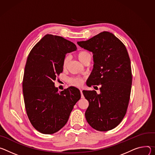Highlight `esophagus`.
<instances>
[{"label":"esophagus","instance_id":"obj_1","mask_svg":"<svg viewBox=\"0 0 155 155\" xmlns=\"http://www.w3.org/2000/svg\"><path fill=\"white\" fill-rule=\"evenodd\" d=\"M80 92H81V97L82 98H84V95L82 94V91L81 89H80Z\"/></svg>","mask_w":155,"mask_h":155}]
</instances>
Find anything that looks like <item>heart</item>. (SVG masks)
I'll list each match as a JSON object with an SVG mask.
<instances>
[{
  "label": "heart",
  "mask_w": 155,
  "mask_h": 155,
  "mask_svg": "<svg viewBox=\"0 0 155 155\" xmlns=\"http://www.w3.org/2000/svg\"><path fill=\"white\" fill-rule=\"evenodd\" d=\"M90 56L91 55L89 54V53L84 50L80 51L77 54V57L82 63H83L85 61V60H87V58ZM68 60L69 59L68 57H66L64 58L63 61V66L64 68H65L67 66ZM83 82H84V79L80 77L72 78L69 79V83H70L71 85H74V86H77V87H81L82 85Z\"/></svg>",
  "instance_id": "b5f03b06"
}]
</instances>
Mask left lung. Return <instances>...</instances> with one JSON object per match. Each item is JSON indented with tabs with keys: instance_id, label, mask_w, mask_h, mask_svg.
Listing matches in <instances>:
<instances>
[{
	"instance_id": "8db88e82",
	"label": "left lung",
	"mask_w": 155,
	"mask_h": 155,
	"mask_svg": "<svg viewBox=\"0 0 155 155\" xmlns=\"http://www.w3.org/2000/svg\"><path fill=\"white\" fill-rule=\"evenodd\" d=\"M78 44L94 54V68L87 85H101L100 94L95 91H82L89 104L85 118L97 130H111L122 121L130 100L132 75L127 49L107 31Z\"/></svg>"
}]
</instances>
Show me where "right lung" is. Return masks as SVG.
<instances>
[{"mask_svg": "<svg viewBox=\"0 0 155 155\" xmlns=\"http://www.w3.org/2000/svg\"><path fill=\"white\" fill-rule=\"evenodd\" d=\"M76 49L71 41L47 34L29 54L23 79L25 105L30 123L42 134L60 130L81 98L78 89L70 87L58 92L54 83L63 72L66 54Z\"/></svg>", "mask_w": 155, "mask_h": 155, "instance_id": "1", "label": "right lung"}]
</instances>
